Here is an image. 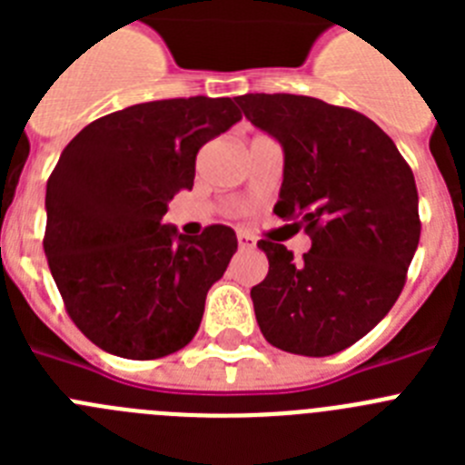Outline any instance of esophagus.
Here are the masks:
<instances>
[{"mask_svg":"<svg viewBox=\"0 0 465 465\" xmlns=\"http://www.w3.org/2000/svg\"><path fill=\"white\" fill-rule=\"evenodd\" d=\"M237 242H240L242 252H246V249H253V244H256V242H253V237L249 235V232H240V235H237Z\"/></svg>","mask_w":465,"mask_h":465,"instance_id":"esophagus-1","label":"esophagus"}]
</instances>
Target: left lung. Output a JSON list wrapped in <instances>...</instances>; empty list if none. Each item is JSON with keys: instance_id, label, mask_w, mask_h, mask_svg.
Here are the masks:
<instances>
[{"instance_id": "left-lung-1", "label": "left lung", "mask_w": 465, "mask_h": 465, "mask_svg": "<svg viewBox=\"0 0 465 465\" xmlns=\"http://www.w3.org/2000/svg\"><path fill=\"white\" fill-rule=\"evenodd\" d=\"M244 116L283 149L274 213L312 240L302 261L258 242L268 277L252 289L270 344L300 356H331L359 342L391 310L419 244L414 174L391 137L347 106L305 94L249 93Z\"/></svg>"}]
</instances>
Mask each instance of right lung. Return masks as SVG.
<instances>
[{
    "instance_id": "1",
    "label": "right lung",
    "mask_w": 465,
    "mask_h": 465,
    "mask_svg": "<svg viewBox=\"0 0 465 465\" xmlns=\"http://www.w3.org/2000/svg\"><path fill=\"white\" fill-rule=\"evenodd\" d=\"M242 118L230 97H176L114 111L64 146L46 186L44 252L67 314L109 354L151 361L186 347L204 298L237 252L235 230L179 235L167 203L195 158Z\"/></svg>"
}]
</instances>
